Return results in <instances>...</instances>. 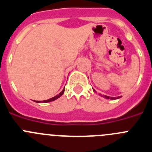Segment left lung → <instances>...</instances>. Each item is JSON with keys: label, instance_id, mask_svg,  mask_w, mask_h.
Here are the masks:
<instances>
[{"label": "left lung", "instance_id": "obj_1", "mask_svg": "<svg viewBox=\"0 0 152 152\" xmlns=\"http://www.w3.org/2000/svg\"><path fill=\"white\" fill-rule=\"evenodd\" d=\"M93 91H94V92H96V91H95V90L93 89ZM100 96H103V97L106 98V99H110V100H116V99H119V98L121 97V96H117V97H113V96H106V95H101V94H100Z\"/></svg>", "mask_w": 152, "mask_h": 152}]
</instances>
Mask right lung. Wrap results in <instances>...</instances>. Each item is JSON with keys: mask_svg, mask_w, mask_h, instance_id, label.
Wrapping results in <instances>:
<instances>
[{"mask_svg": "<svg viewBox=\"0 0 152 152\" xmlns=\"http://www.w3.org/2000/svg\"><path fill=\"white\" fill-rule=\"evenodd\" d=\"M64 88L62 90V91H61L60 94H58V95H56V96H55L54 97H52L50 98V99H49V100H43V101H36V100H35V102H36V103H49V102H51V101H54V100H56V99H58V97H60V96H61V95L64 94Z\"/></svg>", "mask_w": 152, "mask_h": 152, "instance_id": "1", "label": "right lung"}]
</instances>
